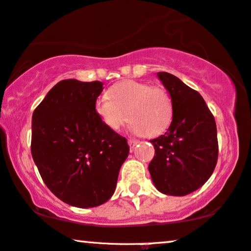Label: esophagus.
Segmentation results:
<instances>
[{
  "mask_svg": "<svg viewBox=\"0 0 251 251\" xmlns=\"http://www.w3.org/2000/svg\"><path fill=\"white\" fill-rule=\"evenodd\" d=\"M128 144H129L130 149L133 150V147H135V146L137 145V144H138V140H136V139H129V140H128Z\"/></svg>",
  "mask_w": 251,
  "mask_h": 251,
  "instance_id": "obj_1",
  "label": "esophagus"
}]
</instances>
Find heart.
Here are the masks:
<instances>
[{
  "label": "heart",
  "instance_id": "b5f03b06",
  "mask_svg": "<svg viewBox=\"0 0 251 251\" xmlns=\"http://www.w3.org/2000/svg\"><path fill=\"white\" fill-rule=\"evenodd\" d=\"M95 113L113 131L120 130L129 118L133 132L154 137L170 125L173 101L163 88L126 80L112 85L107 97L104 96L96 100Z\"/></svg>",
  "mask_w": 251,
  "mask_h": 251
}]
</instances>
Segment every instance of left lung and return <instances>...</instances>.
<instances>
[{"label": "left lung", "instance_id": "8db88e82", "mask_svg": "<svg viewBox=\"0 0 251 251\" xmlns=\"http://www.w3.org/2000/svg\"><path fill=\"white\" fill-rule=\"evenodd\" d=\"M157 77L171 97L173 121L164 135L151 140L155 155L149 170L157 191L184 197L200 188L214 173L217 128L198 91L167 72H159Z\"/></svg>", "mask_w": 251, "mask_h": 251}]
</instances>
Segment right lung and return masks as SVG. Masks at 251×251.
<instances>
[{"label": "right lung", "instance_id": "add662e5", "mask_svg": "<svg viewBox=\"0 0 251 251\" xmlns=\"http://www.w3.org/2000/svg\"><path fill=\"white\" fill-rule=\"evenodd\" d=\"M100 81L63 80L48 92L32 118V156L44 184L65 203L97 207L114 193L129 154L125 137L95 113Z\"/></svg>", "mask_w": 251, "mask_h": 251}]
</instances>
